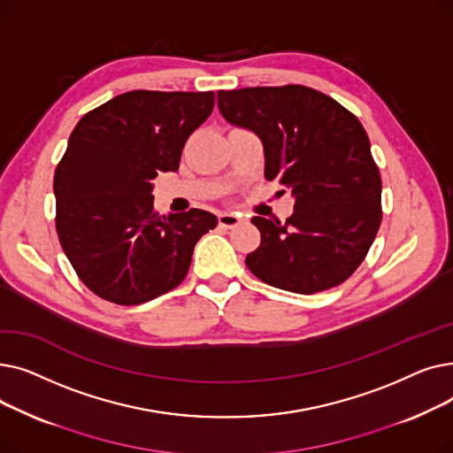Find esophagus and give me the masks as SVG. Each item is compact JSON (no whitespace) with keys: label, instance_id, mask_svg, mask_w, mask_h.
<instances>
[{"label":"esophagus","instance_id":"obj_1","mask_svg":"<svg viewBox=\"0 0 453 453\" xmlns=\"http://www.w3.org/2000/svg\"><path fill=\"white\" fill-rule=\"evenodd\" d=\"M241 222H242L241 214H236V212H222V214H219V224H220L222 227L231 229V227H234V226H239Z\"/></svg>","mask_w":453,"mask_h":453}]
</instances>
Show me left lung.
<instances>
[{"mask_svg":"<svg viewBox=\"0 0 453 453\" xmlns=\"http://www.w3.org/2000/svg\"><path fill=\"white\" fill-rule=\"evenodd\" d=\"M227 123L263 141L265 176L292 188L287 222L253 217L250 272L275 288L316 294L358 268L382 222V180L362 123L328 95L299 86L219 91Z\"/></svg>","mask_w":453,"mask_h":453,"instance_id":"left-lung-1","label":"left lung"}]
</instances>
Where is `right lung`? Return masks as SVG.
<instances>
[{"instance_id": "obj_1", "label": "right lung", "mask_w": 453, "mask_h": 453, "mask_svg": "<svg viewBox=\"0 0 453 453\" xmlns=\"http://www.w3.org/2000/svg\"><path fill=\"white\" fill-rule=\"evenodd\" d=\"M214 106L212 91L135 89L88 111L55 171L57 233L81 280L115 304H141L185 279L214 214L159 217L152 180L176 173L185 141Z\"/></svg>"}]
</instances>
